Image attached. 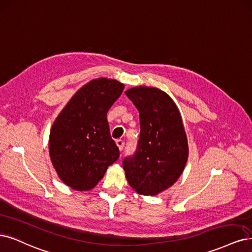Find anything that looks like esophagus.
Returning a JSON list of instances; mask_svg holds the SVG:
<instances>
[{
	"instance_id": "esophagus-1",
	"label": "esophagus",
	"mask_w": 252,
	"mask_h": 252,
	"mask_svg": "<svg viewBox=\"0 0 252 252\" xmlns=\"http://www.w3.org/2000/svg\"><path fill=\"white\" fill-rule=\"evenodd\" d=\"M116 143H117V146L119 147V150H120V151H122V150L124 149L125 142H124V141H122V140H118Z\"/></svg>"
}]
</instances>
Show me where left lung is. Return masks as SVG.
Listing matches in <instances>:
<instances>
[{"mask_svg":"<svg viewBox=\"0 0 252 252\" xmlns=\"http://www.w3.org/2000/svg\"><path fill=\"white\" fill-rule=\"evenodd\" d=\"M125 94L137 108L141 125L135 153L123 160L125 175L136 193L158 195L175 184L188 160L189 146L180 112L159 89L135 86Z\"/></svg>","mask_w":252,"mask_h":252,"instance_id":"1","label":"left lung"}]
</instances>
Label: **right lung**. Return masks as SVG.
<instances>
[{
	"label": "right lung",
	"instance_id": "right-lung-1",
	"mask_svg": "<svg viewBox=\"0 0 252 252\" xmlns=\"http://www.w3.org/2000/svg\"><path fill=\"white\" fill-rule=\"evenodd\" d=\"M124 90L115 79L86 83L67 102L50 131V158L59 178L76 190H90L120 151L111 138L107 111Z\"/></svg>",
	"mask_w": 252,
	"mask_h": 252
}]
</instances>
